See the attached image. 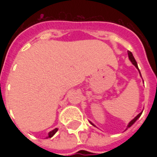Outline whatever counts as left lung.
Wrapping results in <instances>:
<instances>
[{"label": "left lung", "instance_id": "left-lung-1", "mask_svg": "<svg viewBox=\"0 0 157 157\" xmlns=\"http://www.w3.org/2000/svg\"><path fill=\"white\" fill-rule=\"evenodd\" d=\"M128 58H129V60H130V61H131V63H133V64H134V65L136 66V69H137V70H138V71H139V73H140V75H141V72H140V70H139V68H138V65H137V63H136V59H135V57H134V56H133V54H132V52H128ZM141 77H142V75H141ZM142 112H141V113H140L139 114H137V115H136V117L134 118V119H133V120H132V121H130L129 123H128V127H127V128H126V130L128 129V128H130V127H131V126H132L133 124H134V123H135V122H136V121H137V120H138V119L140 118V116L142 115ZM90 123L92 124L93 126H95V125H94V124L93 123V122H91V121H90Z\"/></svg>", "mask_w": 157, "mask_h": 157}]
</instances>
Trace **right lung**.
I'll return each instance as SVG.
<instances>
[{
  "label": "right lung",
  "instance_id": "right-lung-1",
  "mask_svg": "<svg viewBox=\"0 0 157 157\" xmlns=\"http://www.w3.org/2000/svg\"><path fill=\"white\" fill-rule=\"evenodd\" d=\"M57 130H58V128H55V129L52 130V131H51V132H50V133L48 134V136H47L46 138H51V137H52V136H54V135H55V134L57 133Z\"/></svg>",
  "mask_w": 157,
  "mask_h": 157
}]
</instances>
